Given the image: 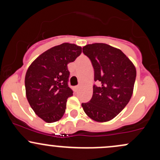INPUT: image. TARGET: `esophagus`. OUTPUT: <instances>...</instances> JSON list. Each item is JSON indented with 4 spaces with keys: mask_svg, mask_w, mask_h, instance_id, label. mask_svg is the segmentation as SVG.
Masks as SVG:
<instances>
[{
    "mask_svg": "<svg viewBox=\"0 0 160 160\" xmlns=\"http://www.w3.org/2000/svg\"><path fill=\"white\" fill-rule=\"evenodd\" d=\"M79 89H80V86H75V87H74L75 91H78Z\"/></svg>",
    "mask_w": 160,
    "mask_h": 160,
    "instance_id": "obj_1",
    "label": "esophagus"
}]
</instances>
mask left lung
<instances>
[{
  "label": "left lung",
  "instance_id": "1",
  "mask_svg": "<svg viewBox=\"0 0 160 160\" xmlns=\"http://www.w3.org/2000/svg\"><path fill=\"white\" fill-rule=\"evenodd\" d=\"M94 68L93 94L87 103H82L86 114L96 122H108L127 105L133 93L136 69L120 49L102 43L82 47Z\"/></svg>",
  "mask_w": 160,
  "mask_h": 160
}]
</instances>
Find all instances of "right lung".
Returning a JSON list of instances; mask_svg holds the SVG:
<instances>
[{"label":"right lung","mask_w":160,"mask_h":160,"mask_svg":"<svg viewBox=\"0 0 160 160\" xmlns=\"http://www.w3.org/2000/svg\"><path fill=\"white\" fill-rule=\"evenodd\" d=\"M81 52V47L62 43L40 55L28 68L25 78L28 102L45 122H56L63 117L67 99L73 95L68 84V64Z\"/></svg>","instance_id":"1"}]
</instances>
